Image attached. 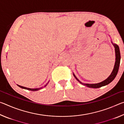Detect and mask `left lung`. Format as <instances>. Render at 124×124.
Wrapping results in <instances>:
<instances>
[{
    "label": "left lung",
    "mask_w": 124,
    "mask_h": 124,
    "mask_svg": "<svg viewBox=\"0 0 124 124\" xmlns=\"http://www.w3.org/2000/svg\"><path fill=\"white\" fill-rule=\"evenodd\" d=\"M112 43L113 44V46H114L115 47V62L114 68H113V70L112 71V73H111V74L109 75V77L107 79H106L105 80L103 81L101 83H97V84H84V83H81V81H80L79 80V79H78L76 77H75V75L74 74H73L74 77L75 78V79H76L81 84L84 85V86H86L88 87L99 88V87H101L102 86H103L109 84L113 80L115 79V78L116 76L117 72H118L119 66H120L121 56H120V50H119V46L116 44H113L112 43Z\"/></svg>",
    "instance_id": "left-lung-1"
}]
</instances>
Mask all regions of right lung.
<instances>
[{"label":"right lung","instance_id":"1","mask_svg":"<svg viewBox=\"0 0 124 124\" xmlns=\"http://www.w3.org/2000/svg\"><path fill=\"white\" fill-rule=\"evenodd\" d=\"M49 82H48L46 84L45 86H44V87H45L47 85V84L49 83ZM18 86H19L20 87H21V88H22V89H26V90H29V91H38V90H40V89H43V87H40V88H36V89H30V88H27V87H23V86H20V85H17Z\"/></svg>","mask_w":124,"mask_h":124}]
</instances>
